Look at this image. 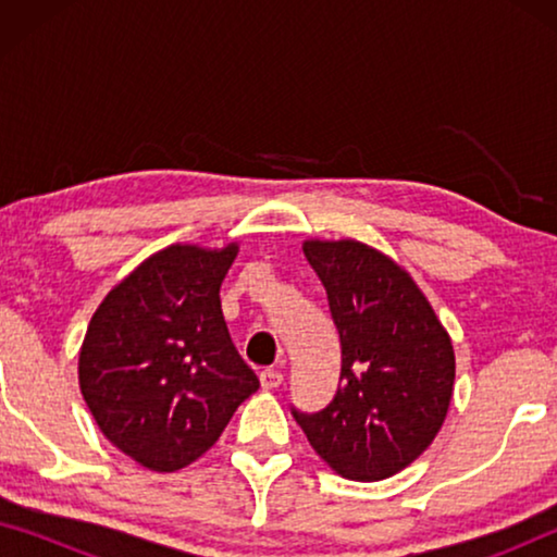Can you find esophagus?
Here are the masks:
<instances>
[{"label": "esophagus", "instance_id": "obj_1", "mask_svg": "<svg viewBox=\"0 0 557 557\" xmlns=\"http://www.w3.org/2000/svg\"><path fill=\"white\" fill-rule=\"evenodd\" d=\"M258 380H261V387H263V391H276V387H278L281 383H284V375H281L278 370L265 368V370L258 372Z\"/></svg>", "mask_w": 557, "mask_h": 557}]
</instances>
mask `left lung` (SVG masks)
I'll return each instance as SVG.
<instances>
[{
  "label": "left lung",
  "mask_w": 557,
  "mask_h": 557,
  "mask_svg": "<svg viewBox=\"0 0 557 557\" xmlns=\"http://www.w3.org/2000/svg\"><path fill=\"white\" fill-rule=\"evenodd\" d=\"M342 347L326 408L292 416L314 451L347 479H385L416 461L444 423L454 347L416 281L357 240H307Z\"/></svg>",
  "instance_id": "left-lung-1"
}]
</instances>
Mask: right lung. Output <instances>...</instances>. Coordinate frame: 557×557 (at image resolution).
<instances>
[{"label": "right lung", "instance_id": "add662e5", "mask_svg": "<svg viewBox=\"0 0 557 557\" xmlns=\"http://www.w3.org/2000/svg\"><path fill=\"white\" fill-rule=\"evenodd\" d=\"M238 246H170L128 273L83 339L81 393L113 446L151 471L208 451L258 391L220 309Z\"/></svg>", "mask_w": 557, "mask_h": 557}]
</instances>
